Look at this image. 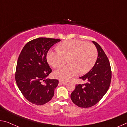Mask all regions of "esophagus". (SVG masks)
<instances>
[{
    "mask_svg": "<svg viewBox=\"0 0 127 127\" xmlns=\"http://www.w3.org/2000/svg\"><path fill=\"white\" fill-rule=\"evenodd\" d=\"M59 83L62 84V85H67L68 82H65V81H59Z\"/></svg>",
    "mask_w": 127,
    "mask_h": 127,
    "instance_id": "obj_1",
    "label": "esophagus"
}]
</instances>
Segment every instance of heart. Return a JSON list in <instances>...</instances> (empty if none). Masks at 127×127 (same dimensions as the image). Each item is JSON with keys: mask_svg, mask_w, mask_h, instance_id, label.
Returning <instances> with one entry per match:
<instances>
[{"mask_svg": "<svg viewBox=\"0 0 127 127\" xmlns=\"http://www.w3.org/2000/svg\"><path fill=\"white\" fill-rule=\"evenodd\" d=\"M57 51H50L47 60L54 68L63 66L67 62L69 65L56 70L54 76L62 80H68L77 74H84L89 72L95 64L98 51L94 45L79 40H69L60 43Z\"/></svg>", "mask_w": 127, "mask_h": 127, "instance_id": "heart-1", "label": "heart"}]
</instances>
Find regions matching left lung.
I'll use <instances>...</instances> for the list:
<instances>
[{
    "label": "left lung",
    "instance_id": "8db88e82",
    "mask_svg": "<svg viewBox=\"0 0 127 127\" xmlns=\"http://www.w3.org/2000/svg\"><path fill=\"white\" fill-rule=\"evenodd\" d=\"M92 42L98 51L95 64L89 72L80 77L86 83L76 85L71 94L72 102L82 108L90 107L97 103L107 92L111 80V70L107 56L99 44Z\"/></svg>",
    "mask_w": 127,
    "mask_h": 127
}]
</instances>
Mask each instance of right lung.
I'll return each instance as SVG.
<instances>
[{
  "mask_svg": "<svg viewBox=\"0 0 127 127\" xmlns=\"http://www.w3.org/2000/svg\"><path fill=\"white\" fill-rule=\"evenodd\" d=\"M59 39L38 38L29 41L18 58L15 79L24 97L31 103L43 105L52 99L59 81L47 79L52 72L46 59L51 46Z\"/></svg>",
  "mask_w": 127,
  "mask_h": 127,
  "instance_id": "1",
  "label": "right lung"
}]
</instances>
